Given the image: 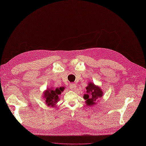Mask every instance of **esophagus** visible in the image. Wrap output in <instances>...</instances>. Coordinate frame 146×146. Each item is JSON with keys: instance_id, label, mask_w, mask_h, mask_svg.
<instances>
[{"instance_id": "1", "label": "esophagus", "mask_w": 146, "mask_h": 146, "mask_svg": "<svg viewBox=\"0 0 146 146\" xmlns=\"http://www.w3.org/2000/svg\"><path fill=\"white\" fill-rule=\"evenodd\" d=\"M76 84H74V83H71L70 84V88L71 89V90H75L76 88Z\"/></svg>"}]
</instances>
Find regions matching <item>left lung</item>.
Instances as JSON below:
<instances>
[{
  "instance_id": "left-lung-1",
  "label": "left lung",
  "mask_w": 146,
  "mask_h": 146,
  "mask_svg": "<svg viewBox=\"0 0 146 146\" xmlns=\"http://www.w3.org/2000/svg\"><path fill=\"white\" fill-rule=\"evenodd\" d=\"M86 88V93L84 94V99L86 100V105L92 106L95 105L97 100L101 98L103 95V91L97 86L92 83H88Z\"/></svg>"
}]
</instances>
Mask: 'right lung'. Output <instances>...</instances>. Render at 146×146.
<instances>
[{"label":"right lung","instance_id":"add662e5","mask_svg":"<svg viewBox=\"0 0 146 146\" xmlns=\"http://www.w3.org/2000/svg\"><path fill=\"white\" fill-rule=\"evenodd\" d=\"M64 90V87H60L59 88H48L44 93L43 98H45L46 104L49 107H54L56 104L59 100V97L61 94L62 92Z\"/></svg>","mask_w":146,"mask_h":146}]
</instances>
